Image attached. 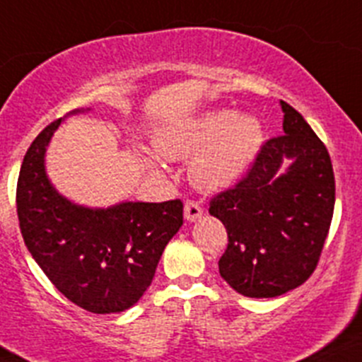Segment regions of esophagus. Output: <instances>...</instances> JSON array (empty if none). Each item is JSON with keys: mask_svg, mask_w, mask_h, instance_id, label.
<instances>
[{"mask_svg": "<svg viewBox=\"0 0 362 362\" xmlns=\"http://www.w3.org/2000/svg\"><path fill=\"white\" fill-rule=\"evenodd\" d=\"M201 216H202L201 204L195 201H187V204H185V218H187L188 222H195V220L201 218Z\"/></svg>", "mask_w": 362, "mask_h": 362, "instance_id": "esophagus-1", "label": "esophagus"}]
</instances>
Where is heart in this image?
Returning <instances> with one entry per match:
<instances>
[{
	"instance_id": "1",
	"label": "heart",
	"mask_w": 362,
	"mask_h": 362,
	"mask_svg": "<svg viewBox=\"0 0 362 362\" xmlns=\"http://www.w3.org/2000/svg\"><path fill=\"white\" fill-rule=\"evenodd\" d=\"M264 132L256 115L229 110H211L194 120L161 129L154 136V147L168 160L194 158L192 181L202 190L230 187L256 158ZM144 163L156 167L154 154L144 151Z\"/></svg>"
}]
</instances>
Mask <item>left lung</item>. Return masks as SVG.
I'll return each instance as SVG.
<instances>
[{"label":"left lung","instance_id":"obj_1","mask_svg":"<svg viewBox=\"0 0 362 362\" xmlns=\"http://www.w3.org/2000/svg\"><path fill=\"white\" fill-rule=\"evenodd\" d=\"M281 108L284 135L267 140L245 177L209 201V215L226 226L229 240L220 275L252 298L279 297L308 281L336 201L327 147L293 106L281 101ZM284 159L292 165L279 173Z\"/></svg>","mask_w":362,"mask_h":362}]
</instances>
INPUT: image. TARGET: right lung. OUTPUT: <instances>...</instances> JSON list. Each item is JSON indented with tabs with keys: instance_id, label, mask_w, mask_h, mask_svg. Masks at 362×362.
I'll return each mask as SVG.
<instances>
[{
	"instance_id": "1",
	"label": "right lung",
	"mask_w": 362,
	"mask_h": 362,
	"mask_svg": "<svg viewBox=\"0 0 362 362\" xmlns=\"http://www.w3.org/2000/svg\"><path fill=\"white\" fill-rule=\"evenodd\" d=\"M60 122L44 127L21 165L16 194L21 235L72 304L98 315L126 311L151 286L163 249L183 226V202H120L92 209L62 197L44 167Z\"/></svg>"
}]
</instances>
